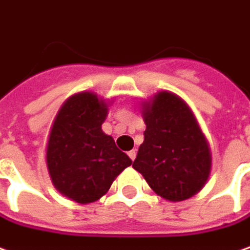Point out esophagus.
<instances>
[{
    "instance_id": "1",
    "label": "esophagus",
    "mask_w": 250,
    "mask_h": 250,
    "mask_svg": "<svg viewBox=\"0 0 250 250\" xmlns=\"http://www.w3.org/2000/svg\"><path fill=\"white\" fill-rule=\"evenodd\" d=\"M128 155H129V158H130V160L135 161V158H136V150H132V151H129Z\"/></svg>"
}]
</instances>
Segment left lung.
<instances>
[{"label": "left lung", "instance_id": "1", "mask_svg": "<svg viewBox=\"0 0 250 250\" xmlns=\"http://www.w3.org/2000/svg\"><path fill=\"white\" fill-rule=\"evenodd\" d=\"M145 142L133 168L160 197L183 201L207 183L212 157L190 107L179 96L160 92L143 111Z\"/></svg>", "mask_w": 250, "mask_h": 250}]
</instances>
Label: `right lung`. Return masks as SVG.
Masks as SVG:
<instances>
[{
    "instance_id": "right-lung-1",
    "label": "right lung",
    "mask_w": 250,
    "mask_h": 250,
    "mask_svg": "<svg viewBox=\"0 0 250 250\" xmlns=\"http://www.w3.org/2000/svg\"><path fill=\"white\" fill-rule=\"evenodd\" d=\"M107 104L82 92L67 100L52 125L46 165L52 183L78 204L98 201L114 179L132 164L111 136L102 130Z\"/></svg>"
}]
</instances>
